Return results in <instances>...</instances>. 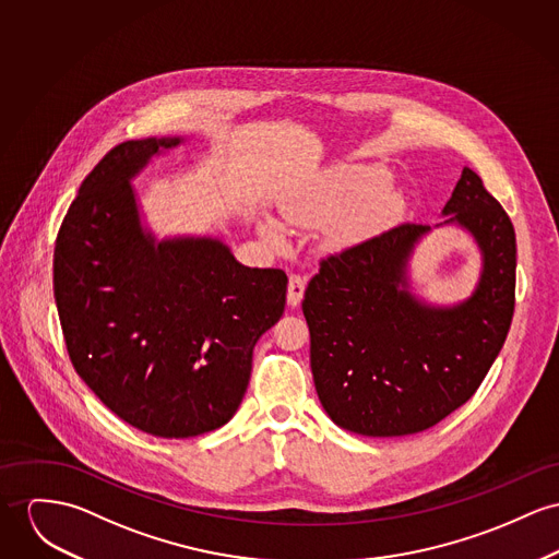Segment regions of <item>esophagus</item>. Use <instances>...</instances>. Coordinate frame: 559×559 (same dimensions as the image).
Listing matches in <instances>:
<instances>
[{
	"label": "esophagus",
	"mask_w": 559,
	"mask_h": 559,
	"mask_svg": "<svg viewBox=\"0 0 559 559\" xmlns=\"http://www.w3.org/2000/svg\"><path fill=\"white\" fill-rule=\"evenodd\" d=\"M304 292H306V278L300 274H292L289 285H287V304L296 308L304 298Z\"/></svg>",
	"instance_id": "obj_1"
}]
</instances>
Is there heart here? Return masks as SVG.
<instances>
[{
  "label": "heart",
  "instance_id": "heart-1",
  "mask_svg": "<svg viewBox=\"0 0 559 559\" xmlns=\"http://www.w3.org/2000/svg\"><path fill=\"white\" fill-rule=\"evenodd\" d=\"M391 174L383 166L370 164H341L323 174L308 191L287 200L283 215L294 225L321 223L355 211L344 225V231L353 238L372 234L400 215L404 198L400 191L383 188ZM261 234L272 245H283L285 234L278 223L265 218Z\"/></svg>",
  "mask_w": 559,
  "mask_h": 559
}]
</instances>
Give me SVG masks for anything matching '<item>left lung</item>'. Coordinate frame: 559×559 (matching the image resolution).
Masks as SVG:
<instances>
[{"mask_svg": "<svg viewBox=\"0 0 559 559\" xmlns=\"http://www.w3.org/2000/svg\"><path fill=\"white\" fill-rule=\"evenodd\" d=\"M442 216L436 227L466 229L480 251L468 300L433 306L411 292L408 259L431 231L417 223L323 259L306 287L312 379L343 430L379 438L428 430L473 397L507 341L515 310L511 218L471 168Z\"/></svg>", "mask_w": 559, "mask_h": 559, "instance_id": "8db88e82", "label": "left lung"}]
</instances>
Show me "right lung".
<instances>
[{
  "label": "right lung",
  "mask_w": 559,
  "mask_h": 559,
  "mask_svg": "<svg viewBox=\"0 0 559 559\" xmlns=\"http://www.w3.org/2000/svg\"><path fill=\"white\" fill-rule=\"evenodd\" d=\"M182 138L115 146L63 218L52 289L70 359L126 424L162 438L225 426L251 379L253 348L285 310L287 274L247 267L216 238L157 240L131 178Z\"/></svg>",
  "instance_id": "right-lung-1"
}]
</instances>
